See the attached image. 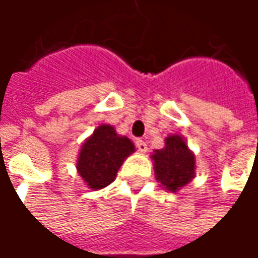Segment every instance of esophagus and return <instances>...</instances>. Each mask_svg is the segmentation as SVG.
<instances>
[{"label": "esophagus", "mask_w": 258, "mask_h": 258, "mask_svg": "<svg viewBox=\"0 0 258 258\" xmlns=\"http://www.w3.org/2000/svg\"><path fill=\"white\" fill-rule=\"evenodd\" d=\"M136 147L140 153H146L147 152V143L145 140H136Z\"/></svg>", "instance_id": "34e87169"}]
</instances>
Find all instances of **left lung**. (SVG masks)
I'll list each match as a JSON object with an SVG mask.
<instances>
[{
  "instance_id": "8db88e82",
  "label": "left lung",
  "mask_w": 258,
  "mask_h": 258,
  "mask_svg": "<svg viewBox=\"0 0 258 258\" xmlns=\"http://www.w3.org/2000/svg\"><path fill=\"white\" fill-rule=\"evenodd\" d=\"M156 180L170 192H178L195 178L197 160L182 135H168L164 147L150 156Z\"/></svg>"
}]
</instances>
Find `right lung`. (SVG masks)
<instances>
[{"mask_svg": "<svg viewBox=\"0 0 258 258\" xmlns=\"http://www.w3.org/2000/svg\"><path fill=\"white\" fill-rule=\"evenodd\" d=\"M135 150L127 136L116 133L112 125L101 123L80 147L76 160L78 175L92 191L102 189L113 182L120 166Z\"/></svg>", "mask_w": 258, "mask_h": 258, "instance_id": "right-lung-1", "label": "right lung"}]
</instances>
